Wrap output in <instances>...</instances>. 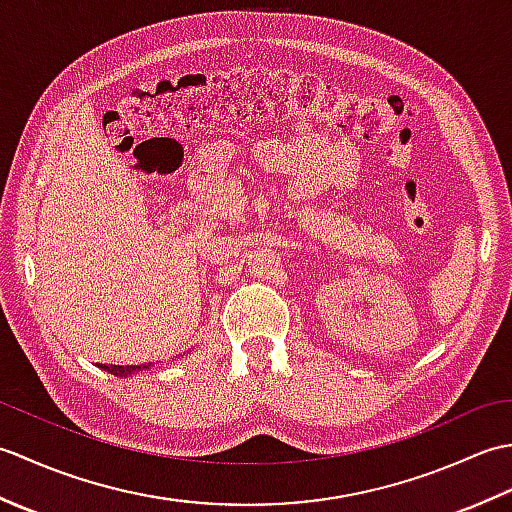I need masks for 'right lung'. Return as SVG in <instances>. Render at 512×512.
<instances>
[{
    "instance_id": "1",
    "label": "right lung",
    "mask_w": 512,
    "mask_h": 512,
    "mask_svg": "<svg viewBox=\"0 0 512 512\" xmlns=\"http://www.w3.org/2000/svg\"><path fill=\"white\" fill-rule=\"evenodd\" d=\"M99 367L105 369L107 374H114L118 378H127V376H132V374L145 372V369H151L154 365H151V363H147V365H103V363H99Z\"/></svg>"
}]
</instances>
